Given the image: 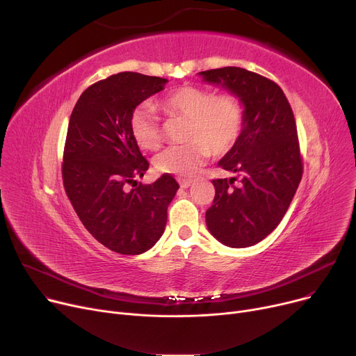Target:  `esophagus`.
<instances>
[{
  "mask_svg": "<svg viewBox=\"0 0 356 356\" xmlns=\"http://www.w3.org/2000/svg\"><path fill=\"white\" fill-rule=\"evenodd\" d=\"M193 183V180H189V179H184V180H179V184H180V188H183V189H186V188H189V186Z\"/></svg>",
  "mask_w": 356,
  "mask_h": 356,
  "instance_id": "obj_1",
  "label": "esophagus"
}]
</instances>
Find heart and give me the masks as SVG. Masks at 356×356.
<instances>
[{
	"instance_id": "heart-1",
	"label": "heart",
	"mask_w": 356,
	"mask_h": 356,
	"mask_svg": "<svg viewBox=\"0 0 356 356\" xmlns=\"http://www.w3.org/2000/svg\"><path fill=\"white\" fill-rule=\"evenodd\" d=\"M156 108L170 120H188L183 145H172L156 156L159 172L189 177L208 160L211 153H228L244 129L245 109L234 93H215L212 89L183 85L167 93ZM136 143L154 152L163 143V125L152 106L137 108L129 121Z\"/></svg>"
}]
</instances>
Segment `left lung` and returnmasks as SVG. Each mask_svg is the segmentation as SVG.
<instances>
[{
	"instance_id": "left-lung-1",
	"label": "left lung",
	"mask_w": 356,
	"mask_h": 356,
	"mask_svg": "<svg viewBox=\"0 0 356 356\" xmlns=\"http://www.w3.org/2000/svg\"><path fill=\"white\" fill-rule=\"evenodd\" d=\"M200 74L229 89L245 106L241 137L218 163L238 177L212 180L215 199L207 211V225L222 244L247 248L277 228L302 180L294 114L283 89L258 73L228 66Z\"/></svg>"
}]
</instances>
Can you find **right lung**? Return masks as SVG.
I'll use <instances>...</instances> for the list:
<instances>
[{
    "label": "right lung",
    "instance_id": "obj_1",
    "mask_svg": "<svg viewBox=\"0 0 356 356\" xmlns=\"http://www.w3.org/2000/svg\"><path fill=\"white\" fill-rule=\"evenodd\" d=\"M165 82L136 72L112 74L82 93L69 120L62 164L66 195L89 234L122 255L143 254L160 239L179 189L172 175L152 184L136 180L148 161L131 134V115Z\"/></svg>",
    "mask_w": 356,
    "mask_h": 356
}]
</instances>
